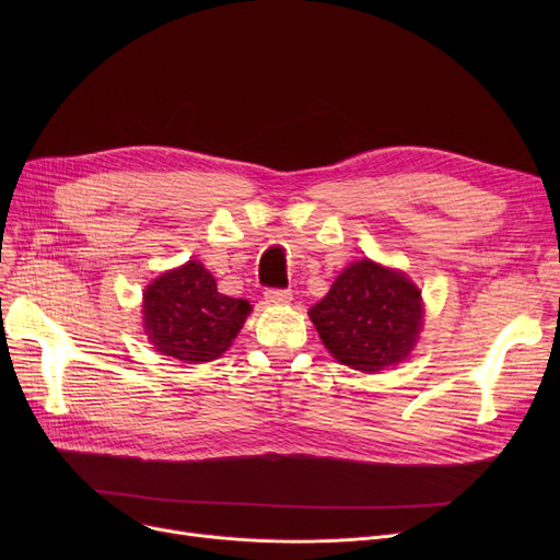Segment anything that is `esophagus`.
<instances>
[{"label": "esophagus", "instance_id": "34e87169", "mask_svg": "<svg viewBox=\"0 0 560 560\" xmlns=\"http://www.w3.org/2000/svg\"><path fill=\"white\" fill-rule=\"evenodd\" d=\"M292 300V292L283 288H270L265 290V302L268 304H288Z\"/></svg>", "mask_w": 560, "mask_h": 560}]
</instances>
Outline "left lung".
Returning a JSON list of instances; mask_svg holds the SVG:
<instances>
[{
	"label": "left lung",
	"instance_id": "8db88e82",
	"mask_svg": "<svg viewBox=\"0 0 560 560\" xmlns=\"http://www.w3.org/2000/svg\"><path fill=\"white\" fill-rule=\"evenodd\" d=\"M325 347L361 372L401 363L422 327L420 290L372 260L351 262L329 295L308 311Z\"/></svg>",
	"mask_w": 560,
	"mask_h": 560
}]
</instances>
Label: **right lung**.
Here are the masks:
<instances>
[{"mask_svg":"<svg viewBox=\"0 0 560 560\" xmlns=\"http://www.w3.org/2000/svg\"><path fill=\"white\" fill-rule=\"evenodd\" d=\"M142 308L154 349L184 363L218 359L252 311L247 300L220 295L213 275L197 260L159 277L144 290Z\"/></svg>","mask_w":560,"mask_h":560,"instance_id":"add662e5","label":"right lung"}]
</instances>
